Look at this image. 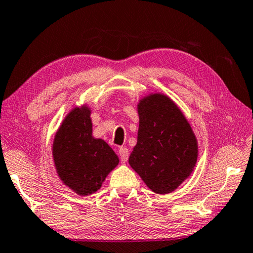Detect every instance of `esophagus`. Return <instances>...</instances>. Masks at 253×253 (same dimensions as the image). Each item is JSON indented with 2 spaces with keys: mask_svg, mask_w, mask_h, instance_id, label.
Listing matches in <instances>:
<instances>
[{
  "mask_svg": "<svg viewBox=\"0 0 253 253\" xmlns=\"http://www.w3.org/2000/svg\"><path fill=\"white\" fill-rule=\"evenodd\" d=\"M118 154L120 156V161H122L123 163H126L128 160V156H129V151H128V148L126 146L119 147Z\"/></svg>",
  "mask_w": 253,
  "mask_h": 253,
  "instance_id": "esophagus-1",
  "label": "esophagus"
}]
</instances>
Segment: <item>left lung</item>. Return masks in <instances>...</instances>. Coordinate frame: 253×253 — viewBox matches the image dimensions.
I'll return each mask as SVG.
<instances>
[{
	"mask_svg": "<svg viewBox=\"0 0 253 253\" xmlns=\"http://www.w3.org/2000/svg\"><path fill=\"white\" fill-rule=\"evenodd\" d=\"M137 108V144L128 161L152 191L169 194L194 171L197 139L182 112L166 95H147Z\"/></svg>",
	"mask_w": 253,
	"mask_h": 253,
	"instance_id": "obj_1",
	"label": "left lung"
}]
</instances>
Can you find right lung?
<instances>
[{
  "label": "right lung",
  "mask_w": 253,
  "mask_h": 253,
  "mask_svg": "<svg viewBox=\"0 0 253 253\" xmlns=\"http://www.w3.org/2000/svg\"><path fill=\"white\" fill-rule=\"evenodd\" d=\"M54 162L62 181L76 194L87 196L100 189L119 159L108 144L92 136L90 109L74 108L56 133Z\"/></svg>",
  "instance_id": "1"
}]
</instances>
